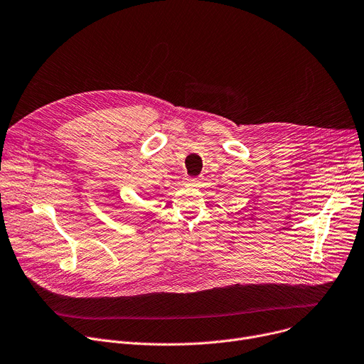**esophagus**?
<instances>
[{
	"mask_svg": "<svg viewBox=\"0 0 364 364\" xmlns=\"http://www.w3.org/2000/svg\"><path fill=\"white\" fill-rule=\"evenodd\" d=\"M186 184L190 187H197V186H200V178L199 177H188V178H186Z\"/></svg>",
	"mask_w": 364,
	"mask_h": 364,
	"instance_id": "obj_1",
	"label": "esophagus"
}]
</instances>
